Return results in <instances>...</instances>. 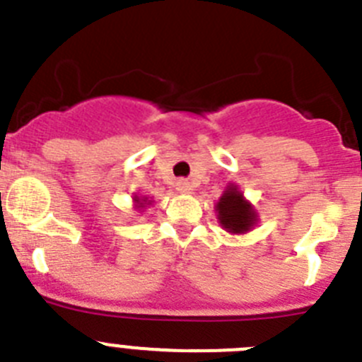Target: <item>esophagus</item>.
<instances>
[{"label": "esophagus", "mask_w": 362, "mask_h": 362, "mask_svg": "<svg viewBox=\"0 0 362 362\" xmlns=\"http://www.w3.org/2000/svg\"><path fill=\"white\" fill-rule=\"evenodd\" d=\"M175 190L181 192V194H188V192L192 190L190 183H188L187 179H179L177 183H175Z\"/></svg>", "instance_id": "1"}]
</instances>
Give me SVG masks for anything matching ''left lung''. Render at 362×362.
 Listing matches in <instances>:
<instances>
[{
	"label": "left lung",
	"instance_id": "8db88e82",
	"mask_svg": "<svg viewBox=\"0 0 362 362\" xmlns=\"http://www.w3.org/2000/svg\"><path fill=\"white\" fill-rule=\"evenodd\" d=\"M217 211L218 221L230 233H244L257 221L253 208L244 201L237 187H230L224 192V195L217 203Z\"/></svg>",
	"mask_w": 362,
	"mask_h": 362
}]
</instances>
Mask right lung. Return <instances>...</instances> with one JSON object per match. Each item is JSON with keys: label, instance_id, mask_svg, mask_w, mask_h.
<instances>
[{"label": "right lung", "instance_id": "add662e5", "mask_svg": "<svg viewBox=\"0 0 362 362\" xmlns=\"http://www.w3.org/2000/svg\"><path fill=\"white\" fill-rule=\"evenodd\" d=\"M141 204H144V203H141Z\"/></svg>", "mask_w": 362, "mask_h": 362}]
</instances>
